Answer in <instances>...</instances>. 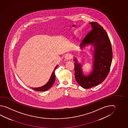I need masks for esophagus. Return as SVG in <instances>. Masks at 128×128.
<instances>
[{
    "mask_svg": "<svg viewBox=\"0 0 128 128\" xmlns=\"http://www.w3.org/2000/svg\"><path fill=\"white\" fill-rule=\"evenodd\" d=\"M72 58V56L70 54H68L65 56V58L66 59H67V60L70 59Z\"/></svg>",
    "mask_w": 128,
    "mask_h": 128,
    "instance_id": "esophagus-1",
    "label": "esophagus"
}]
</instances>
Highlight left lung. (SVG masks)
I'll return each mask as SVG.
<instances>
[{"label": "left lung", "mask_w": 128, "mask_h": 128, "mask_svg": "<svg viewBox=\"0 0 128 128\" xmlns=\"http://www.w3.org/2000/svg\"><path fill=\"white\" fill-rule=\"evenodd\" d=\"M92 30L84 37L80 44L81 48L86 44H93L94 47L93 68L92 72L85 76L82 66L74 58L75 76L76 82L85 89L96 86L106 79L108 75L112 60L111 42L106 32L97 22L90 23Z\"/></svg>", "instance_id": "8db88e82"}]
</instances>
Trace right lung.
Instances as JSON below:
<instances>
[{"mask_svg":"<svg viewBox=\"0 0 128 128\" xmlns=\"http://www.w3.org/2000/svg\"><path fill=\"white\" fill-rule=\"evenodd\" d=\"M58 66H56L54 70H53V72L52 73V74L51 75V77L48 82L45 84L44 86L42 87H38V88H31L32 89L36 90V91H38V92H44V91H46L48 90L49 89H50L52 86L53 85L55 81V71L56 68H58Z\"/></svg>","mask_w":128,"mask_h":128,"instance_id":"obj_1","label":"right lung"}]
</instances>
